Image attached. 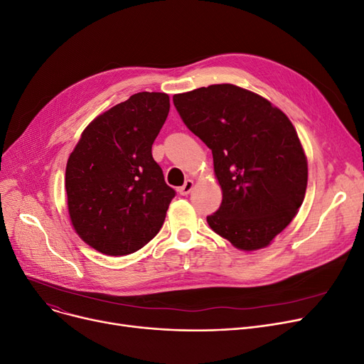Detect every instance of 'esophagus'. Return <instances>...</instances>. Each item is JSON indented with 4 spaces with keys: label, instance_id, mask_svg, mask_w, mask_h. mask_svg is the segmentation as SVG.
Masks as SVG:
<instances>
[{
    "label": "esophagus",
    "instance_id": "34e87169",
    "mask_svg": "<svg viewBox=\"0 0 364 364\" xmlns=\"http://www.w3.org/2000/svg\"><path fill=\"white\" fill-rule=\"evenodd\" d=\"M193 188H194V181L193 179H186L185 183L178 189V191H179L181 196H188L189 193L193 191Z\"/></svg>",
    "mask_w": 364,
    "mask_h": 364
}]
</instances>
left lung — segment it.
Wrapping results in <instances>:
<instances>
[{
	"label": "left lung",
	"instance_id": "8db88e82",
	"mask_svg": "<svg viewBox=\"0 0 364 364\" xmlns=\"http://www.w3.org/2000/svg\"><path fill=\"white\" fill-rule=\"evenodd\" d=\"M186 127L212 149L222 189L209 227L240 250L271 245L301 207L308 163L298 133L272 103L234 84L173 96Z\"/></svg>",
	"mask_w": 364,
	"mask_h": 364
}]
</instances>
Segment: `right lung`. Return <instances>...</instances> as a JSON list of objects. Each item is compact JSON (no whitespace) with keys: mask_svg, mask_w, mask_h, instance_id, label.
Wrapping results in <instances>:
<instances>
[{"mask_svg":"<svg viewBox=\"0 0 364 364\" xmlns=\"http://www.w3.org/2000/svg\"><path fill=\"white\" fill-rule=\"evenodd\" d=\"M168 109L166 93H136L97 115L69 155V219L95 250L109 256L134 253L163 227L176 193L151 149Z\"/></svg>","mask_w":364,"mask_h":364,"instance_id":"obj_1","label":"right lung"}]
</instances>
